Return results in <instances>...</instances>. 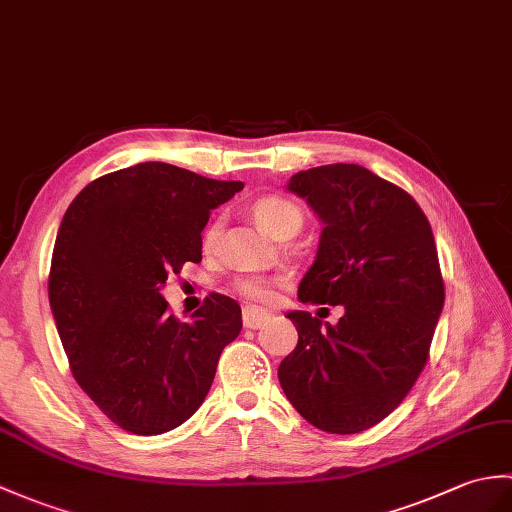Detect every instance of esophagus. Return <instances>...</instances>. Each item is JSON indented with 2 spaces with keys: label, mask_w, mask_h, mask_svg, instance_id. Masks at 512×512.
Instances as JSON below:
<instances>
[{
  "label": "esophagus",
  "mask_w": 512,
  "mask_h": 512,
  "mask_svg": "<svg viewBox=\"0 0 512 512\" xmlns=\"http://www.w3.org/2000/svg\"><path fill=\"white\" fill-rule=\"evenodd\" d=\"M268 320V314L257 310V307H244L242 312V323L246 329H259Z\"/></svg>",
  "instance_id": "34e87169"
}]
</instances>
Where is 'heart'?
I'll return each instance as SVG.
<instances>
[{
	"instance_id": "obj_1",
	"label": "heart",
	"mask_w": 512,
	"mask_h": 512,
	"mask_svg": "<svg viewBox=\"0 0 512 512\" xmlns=\"http://www.w3.org/2000/svg\"><path fill=\"white\" fill-rule=\"evenodd\" d=\"M253 218L268 235L279 237L288 229L299 231L301 222H303V213L288 198L268 196V198H261L255 202ZM216 231L218 229L213 227L207 233V240H211V237L216 235ZM233 288L237 294L244 296V299L255 301V303H268L272 299V281H268L264 277H240V279H235Z\"/></svg>"
}]
</instances>
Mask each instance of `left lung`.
Wrapping results in <instances>:
<instances>
[{
    "label": "left lung",
    "mask_w": 512,
    "mask_h": 512,
    "mask_svg": "<svg viewBox=\"0 0 512 512\" xmlns=\"http://www.w3.org/2000/svg\"><path fill=\"white\" fill-rule=\"evenodd\" d=\"M285 189L323 224L299 301L344 305V316L285 314L299 342L279 384L318 430L358 434L406 399L427 362L445 303L432 227L410 194L362 165L296 172Z\"/></svg>",
    "instance_id": "1"
}]
</instances>
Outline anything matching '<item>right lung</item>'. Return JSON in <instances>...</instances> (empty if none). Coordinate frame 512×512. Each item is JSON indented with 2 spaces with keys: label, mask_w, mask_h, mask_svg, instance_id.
<instances>
[{
  "label": "right lung",
  "mask_w": 512,
  "mask_h": 512,
  "mask_svg": "<svg viewBox=\"0 0 512 512\" xmlns=\"http://www.w3.org/2000/svg\"><path fill=\"white\" fill-rule=\"evenodd\" d=\"M242 187L148 161L89 183L65 211L47 283L54 323L80 388L130 434L192 417L240 334L229 296L211 294L181 323L161 290L187 261L200 264L211 209Z\"/></svg>",
  "instance_id": "1"
}]
</instances>
